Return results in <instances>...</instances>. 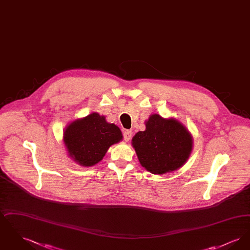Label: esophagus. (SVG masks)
Returning <instances> with one entry per match:
<instances>
[{
	"mask_svg": "<svg viewBox=\"0 0 250 250\" xmlns=\"http://www.w3.org/2000/svg\"><path fill=\"white\" fill-rule=\"evenodd\" d=\"M132 136V132L130 130H125L124 132V140L125 142H129Z\"/></svg>",
	"mask_w": 250,
	"mask_h": 250,
	"instance_id": "obj_1",
	"label": "esophagus"
}]
</instances>
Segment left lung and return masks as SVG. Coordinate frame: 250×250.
I'll return each instance as SVG.
<instances>
[{
  "mask_svg": "<svg viewBox=\"0 0 250 250\" xmlns=\"http://www.w3.org/2000/svg\"><path fill=\"white\" fill-rule=\"evenodd\" d=\"M132 142L142 166L154 174L178 169L192 150V137L186 127L158 114L150 116L145 131L138 132Z\"/></svg>",
  "mask_w": 250,
  "mask_h": 250,
  "instance_id": "obj_1",
  "label": "left lung"
}]
</instances>
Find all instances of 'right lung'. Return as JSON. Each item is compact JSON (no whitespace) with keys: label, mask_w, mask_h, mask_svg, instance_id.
<instances>
[{"label":"right lung","mask_w":250,"mask_h":250,"mask_svg":"<svg viewBox=\"0 0 250 250\" xmlns=\"http://www.w3.org/2000/svg\"><path fill=\"white\" fill-rule=\"evenodd\" d=\"M122 137L118 126L94 112L71 123L64 131L63 142L76 162L91 167L101 161L109 146L119 143Z\"/></svg>","instance_id":"add662e5"}]
</instances>
